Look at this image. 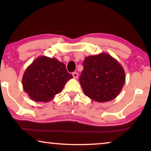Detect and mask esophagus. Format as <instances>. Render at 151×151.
<instances>
[{
    "instance_id": "esophagus-1",
    "label": "esophagus",
    "mask_w": 151,
    "mask_h": 151,
    "mask_svg": "<svg viewBox=\"0 0 151 151\" xmlns=\"http://www.w3.org/2000/svg\"><path fill=\"white\" fill-rule=\"evenodd\" d=\"M72 75H73V78H75V79H77V78H78V73H77V72H74Z\"/></svg>"
}]
</instances>
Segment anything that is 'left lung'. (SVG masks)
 <instances>
[{"mask_svg": "<svg viewBox=\"0 0 151 151\" xmlns=\"http://www.w3.org/2000/svg\"><path fill=\"white\" fill-rule=\"evenodd\" d=\"M80 83L86 96L106 102L118 96L125 83V72L117 60L106 53L86 57Z\"/></svg>", "mask_w": 151, "mask_h": 151, "instance_id": "obj_1", "label": "left lung"}]
</instances>
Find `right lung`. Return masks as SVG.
I'll list each match as a JSON object with an SVG mask.
<instances>
[{
  "label": "right lung",
  "instance_id": "right-lung-1",
  "mask_svg": "<svg viewBox=\"0 0 151 151\" xmlns=\"http://www.w3.org/2000/svg\"><path fill=\"white\" fill-rule=\"evenodd\" d=\"M73 78L65 65L56 58L40 56L27 68L22 84L29 97L35 102H48L63 91Z\"/></svg>",
  "mask_w": 151,
  "mask_h": 151
}]
</instances>
